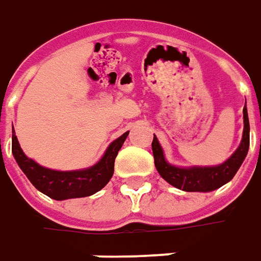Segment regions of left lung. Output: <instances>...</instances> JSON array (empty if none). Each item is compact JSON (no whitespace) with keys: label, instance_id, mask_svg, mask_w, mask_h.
I'll return each mask as SVG.
<instances>
[{"label":"left lung","instance_id":"obj_1","mask_svg":"<svg viewBox=\"0 0 261 261\" xmlns=\"http://www.w3.org/2000/svg\"><path fill=\"white\" fill-rule=\"evenodd\" d=\"M243 136L239 147L226 162L216 166H193V167H180L169 163L164 156L163 147L159 143V139L153 136L151 150L154 157L159 174L169 184L187 193H210L219 187L225 186L232 180L238 173L243 160L247 156L250 145V125L247 108H243Z\"/></svg>","mask_w":261,"mask_h":261}]
</instances>
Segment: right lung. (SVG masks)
Wrapping results in <instances>:
<instances>
[{
    "instance_id": "right-lung-1",
    "label": "right lung",
    "mask_w": 261,
    "mask_h": 261,
    "mask_svg": "<svg viewBox=\"0 0 261 261\" xmlns=\"http://www.w3.org/2000/svg\"><path fill=\"white\" fill-rule=\"evenodd\" d=\"M129 132L119 136L111 143L104 156L97 163L81 170L60 171L43 167L23 153L12 126V154L19 169L27 175L33 187L47 197L63 201L70 198H83L102 190L114 174V163L118 151L123 145Z\"/></svg>"
}]
</instances>
